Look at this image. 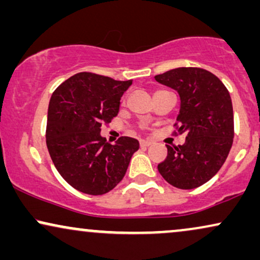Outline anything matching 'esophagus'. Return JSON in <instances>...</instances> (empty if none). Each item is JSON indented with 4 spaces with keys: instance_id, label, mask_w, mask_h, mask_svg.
Wrapping results in <instances>:
<instances>
[{
    "instance_id": "obj_1",
    "label": "esophagus",
    "mask_w": 260,
    "mask_h": 260,
    "mask_svg": "<svg viewBox=\"0 0 260 260\" xmlns=\"http://www.w3.org/2000/svg\"><path fill=\"white\" fill-rule=\"evenodd\" d=\"M151 141H147V140H140V146L141 147H149L151 145Z\"/></svg>"
}]
</instances>
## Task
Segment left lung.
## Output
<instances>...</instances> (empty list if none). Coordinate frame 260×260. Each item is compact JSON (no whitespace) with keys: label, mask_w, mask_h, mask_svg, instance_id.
<instances>
[{"label":"left lung","mask_w":260,"mask_h":260,"mask_svg":"<svg viewBox=\"0 0 260 260\" xmlns=\"http://www.w3.org/2000/svg\"><path fill=\"white\" fill-rule=\"evenodd\" d=\"M154 79L179 93L175 124L177 133H186L183 145H167L168 156L157 168L176 188H197L217 174L231 151L234 138L231 94L215 74L202 68H175Z\"/></svg>","instance_id":"obj_1"}]
</instances>
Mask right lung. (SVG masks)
<instances>
[{
  "mask_svg": "<svg viewBox=\"0 0 260 260\" xmlns=\"http://www.w3.org/2000/svg\"><path fill=\"white\" fill-rule=\"evenodd\" d=\"M132 80L119 81L93 73H78L63 81L49 102L47 146L55 168L72 187L91 196L108 193L123 179L134 138L114 145L101 136L102 123L119 114L120 100Z\"/></svg>",
  "mask_w": 260,
  "mask_h": 260,
  "instance_id": "right-lung-1",
  "label": "right lung"
}]
</instances>
